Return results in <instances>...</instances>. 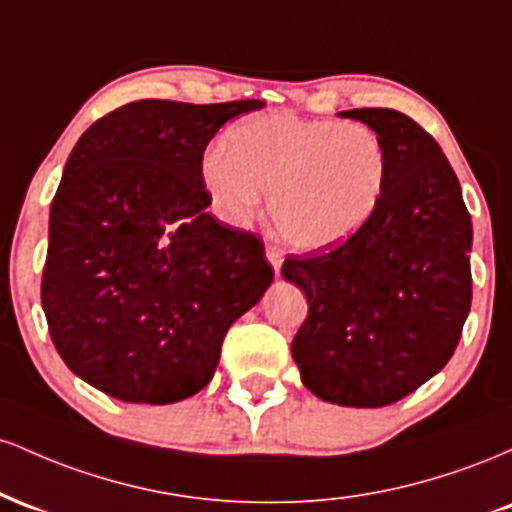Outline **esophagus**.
Masks as SVG:
<instances>
[{"instance_id": "obj_1", "label": "esophagus", "mask_w": 512, "mask_h": 512, "mask_svg": "<svg viewBox=\"0 0 512 512\" xmlns=\"http://www.w3.org/2000/svg\"><path fill=\"white\" fill-rule=\"evenodd\" d=\"M267 260H269V264H272V267H274V272L279 274V272H281V262H284V257H281V252L276 250V248H267Z\"/></svg>"}]
</instances>
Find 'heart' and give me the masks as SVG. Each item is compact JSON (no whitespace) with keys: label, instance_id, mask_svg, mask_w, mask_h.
Returning <instances> with one entry per match:
<instances>
[{"label":"heart","instance_id":"heart-1","mask_svg":"<svg viewBox=\"0 0 512 512\" xmlns=\"http://www.w3.org/2000/svg\"><path fill=\"white\" fill-rule=\"evenodd\" d=\"M211 202L231 223L260 214L262 192L276 236L298 252H327L356 238L383 204L390 156L378 132L293 113L250 117L226 149L202 161Z\"/></svg>","mask_w":512,"mask_h":512}]
</instances>
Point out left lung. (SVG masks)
Masks as SVG:
<instances>
[{"mask_svg":"<svg viewBox=\"0 0 512 512\" xmlns=\"http://www.w3.org/2000/svg\"><path fill=\"white\" fill-rule=\"evenodd\" d=\"M383 139L390 182L378 214L339 248L286 257L308 317L291 356L315 397L387 407L438 373L472 305V219L436 139L390 108L339 113Z\"/></svg>","mask_w":512,"mask_h":512,"instance_id":"1","label":"left lung"}]
</instances>
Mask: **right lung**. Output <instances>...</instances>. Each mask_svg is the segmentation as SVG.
Segmentation results:
<instances>
[{
	"mask_svg": "<svg viewBox=\"0 0 512 512\" xmlns=\"http://www.w3.org/2000/svg\"><path fill=\"white\" fill-rule=\"evenodd\" d=\"M262 101H134L81 134L50 207L43 310L57 354L105 395L192 397L274 279L255 233L207 207L204 149Z\"/></svg>",
	"mask_w": 512,
	"mask_h": 512,
	"instance_id": "add662e5",
	"label": "right lung"
}]
</instances>
